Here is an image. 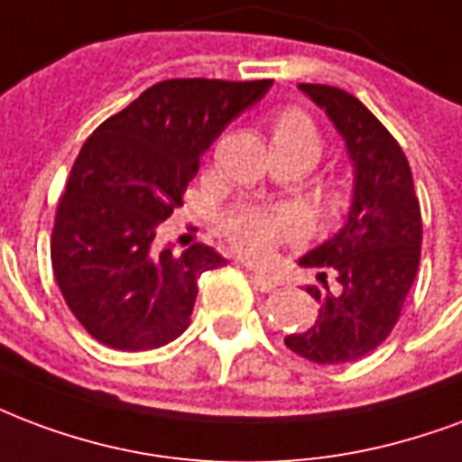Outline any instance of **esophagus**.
<instances>
[{
	"label": "esophagus",
	"instance_id": "1",
	"mask_svg": "<svg viewBox=\"0 0 462 462\" xmlns=\"http://www.w3.org/2000/svg\"><path fill=\"white\" fill-rule=\"evenodd\" d=\"M249 279H252V283L257 286L259 291H274L276 286H279V279L272 274H264V272H252L249 274Z\"/></svg>",
	"mask_w": 462,
	"mask_h": 462
}]
</instances>
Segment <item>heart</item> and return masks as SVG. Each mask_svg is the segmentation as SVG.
Wrapping results in <instances>:
<instances>
[{"mask_svg":"<svg viewBox=\"0 0 462 462\" xmlns=\"http://www.w3.org/2000/svg\"><path fill=\"white\" fill-rule=\"evenodd\" d=\"M272 134V152L274 153H300L310 163L320 156V134L313 119L303 109L286 107L276 112L269 122ZM296 230V220L286 210H262L252 205H240L225 215L222 232L225 237L252 259L266 257L282 240Z\"/></svg>","mask_w":462,"mask_h":462,"instance_id":"heart-1","label":"heart"}]
</instances>
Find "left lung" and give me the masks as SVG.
<instances>
[{
    "instance_id": "1",
    "label": "left lung",
    "mask_w": 462,
    "mask_h": 462,
    "mask_svg": "<svg viewBox=\"0 0 462 462\" xmlns=\"http://www.w3.org/2000/svg\"><path fill=\"white\" fill-rule=\"evenodd\" d=\"M299 90L343 136L353 203L343 227L299 259L323 289H306L318 300L313 328L283 343L318 365H343L372 353L396 326L421 259V208L402 146L370 109L330 85Z\"/></svg>"
}]
</instances>
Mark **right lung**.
Listing matches in <instances>:
<instances>
[{
	"label": "right lung",
	"instance_id": "add662e5",
	"mask_svg": "<svg viewBox=\"0 0 462 462\" xmlns=\"http://www.w3.org/2000/svg\"><path fill=\"white\" fill-rule=\"evenodd\" d=\"M274 80H163L83 144L56 210L51 262L68 309L115 350H153L190 323L198 279L227 264L213 247L176 254L156 232L222 129Z\"/></svg>",
	"mask_w": 462,
	"mask_h": 462
}]
</instances>
